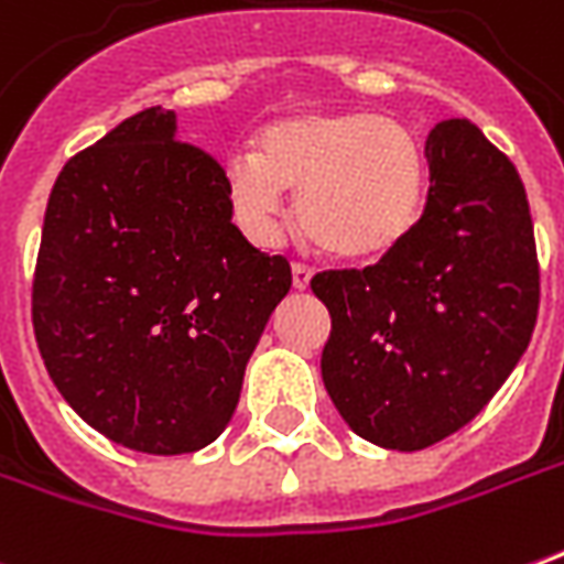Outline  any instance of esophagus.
<instances>
[{
  "mask_svg": "<svg viewBox=\"0 0 564 564\" xmlns=\"http://www.w3.org/2000/svg\"><path fill=\"white\" fill-rule=\"evenodd\" d=\"M293 286H295V290H308V286H311V269H308V265H299V262H293Z\"/></svg>",
  "mask_w": 564,
  "mask_h": 564,
  "instance_id": "1",
  "label": "esophagus"
}]
</instances>
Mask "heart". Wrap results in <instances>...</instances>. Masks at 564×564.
<instances>
[{
    "mask_svg": "<svg viewBox=\"0 0 564 564\" xmlns=\"http://www.w3.org/2000/svg\"><path fill=\"white\" fill-rule=\"evenodd\" d=\"M231 216L259 243L278 235L283 195L299 192L295 219L321 253L372 265L419 226L427 159L419 137L369 112H293L256 133L253 155L223 164Z\"/></svg>",
    "mask_w": 564,
    "mask_h": 564,
    "instance_id": "obj_1",
    "label": "heart"
}]
</instances>
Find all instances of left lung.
Listing matches in <instances>:
<instances>
[{
  "instance_id": "obj_1",
  "label": "left lung",
  "mask_w": 564,
  "mask_h": 564,
  "mask_svg": "<svg viewBox=\"0 0 564 564\" xmlns=\"http://www.w3.org/2000/svg\"><path fill=\"white\" fill-rule=\"evenodd\" d=\"M431 188L412 238L357 271L311 281L333 329L321 372L357 436L419 452L498 393L538 321L541 271L513 161L467 118L427 137Z\"/></svg>"
}]
</instances>
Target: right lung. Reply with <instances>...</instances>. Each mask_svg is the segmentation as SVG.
Instances as JSON below:
<instances>
[{"label": "right lung", "mask_w": 564, "mask_h": 564, "mask_svg": "<svg viewBox=\"0 0 564 564\" xmlns=\"http://www.w3.org/2000/svg\"><path fill=\"white\" fill-rule=\"evenodd\" d=\"M290 262L231 223L223 167L143 109L63 164L33 278V329L63 400L112 443H214L290 293Z\"/></svg>", "instance_id": "right-lung-1"}]
</instances>
